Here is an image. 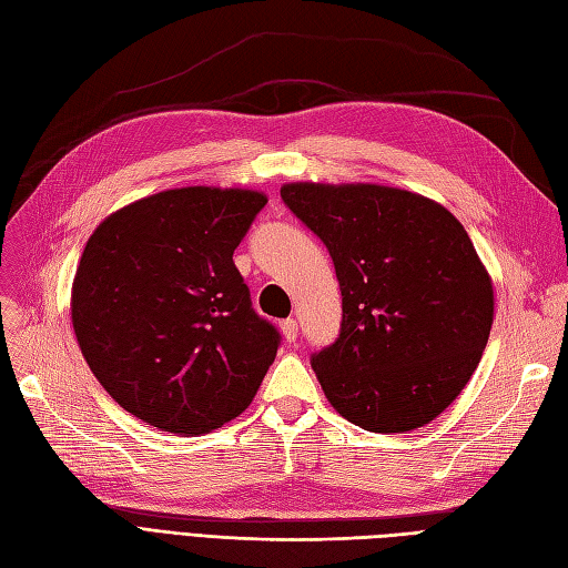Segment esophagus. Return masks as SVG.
<instances>
[{
    "instance_id": "esophagus-1",
    "label": "esophagus",
    "mask_w": 568,
    "mask_h": 568,
    "mask_svg": "<svg viewBox=\"0 0 568 568\" xmlns=\"http://www.w3.org/2000/svg\"><path fill=\"white\" fill-rule=\"evenodd\" d=\"M280 326H282V334L288 343L296 341V336H298V322L296 320H284Z\"/></svg>"
}]
</instances>
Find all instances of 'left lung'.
<instances>
[{
    "mask_svg": "<svg viewBox=\"0 0 568 568\" xmlns=\"http://www.w3.org/2000/svg\"><path fill=\"white\" fill-rule=\"evenodd\" d=\"M282 199L329 251L341 334L313 355L326 400L374 434L434 422L476 372L493 280L459 220L398 186L286 182Z\"/></svg>",
    "mask_w": 568,
    "mask_h": 568,
    "instance_id": "1",
    "label": "left lung"
}]
</instances>
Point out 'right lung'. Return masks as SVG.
Listing matches in <instances>:
<instances>
[{
	"label": "right lung",
	"instance_id": "add662e5",
	"mask_svg": "<svg viewBox=\"0 0 568 568\" xmlns=\"http://www.w3.org/2000/svg\"><path fill=\"white\" fill-rule=\"evenodd\" d=\"M267 196L180 186L99 222L75 270L82 357L130 415L199 436L251 405L280 346L255 315L232 255Z\"/></svg>",
	"mask_w": 568,
	"mask_h": 568
}]
</instances>
